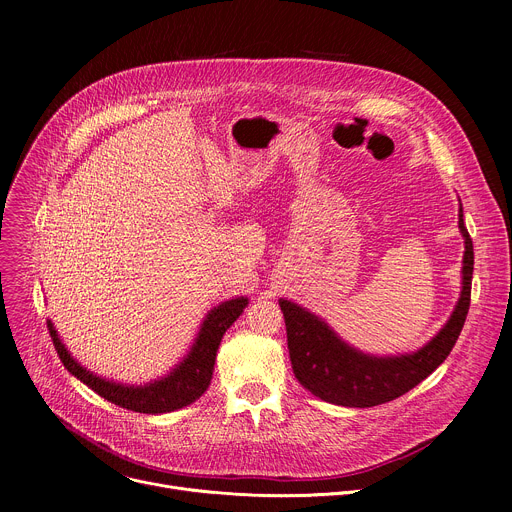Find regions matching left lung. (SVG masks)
<instances>
[{
	"mask_svg": "<svg viewBox=\"0 0 512 512\" xmlns=\"http://www.w3.org/2000/svg\"><path fill=\"white\" fill-rule=\"evenodd\" d=\"M462 216L460 208V231L466 239L460 302L442 332L415 354L377 358L356 352L320 318L294 302L279 300L291 369L310 393L334 405L375 407L411 391L448 358L464 328L472 294L474 247Z\"/></svg>",
	"mask_w": 512,
	"mask_h": 512,
	"instance_id": "left-lung-1",
	"label": "left lung"
}]
</instances>
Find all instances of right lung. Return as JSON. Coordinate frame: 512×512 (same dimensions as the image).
Masks as SVG:
<instances>
[{"instance_id": "add662e5", "label": "right lung", "mask_w": 512, "mask_h": 512, "mask_svg": "<svg viewBox=\"0 0 512 512\" xmlns=\"http://www.w3.org/2000/svg\"><path fill=\"white\" fill-rule=\"evenodd\" d=\"M245 306H247V298L229 300L221 306H216L206 316L200 328V334L190 354L184 358V362H180L174 369V373H170L166 379L150 383L145 387H123V385H115L105 379H99L97 375L83 369L75 358H70L68 350L60 342L50 320H48V332L58 352V358L62 360L68 373H72L87 387H91L95 393H99L101 397H105L107 401L123 409L156 415V413L182 409L194 403L208 389L212 371H214V358H216L218 344H221L223 334L229 330V326L241 316Z\"/></svg>"}]
</instances>
